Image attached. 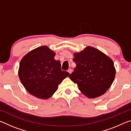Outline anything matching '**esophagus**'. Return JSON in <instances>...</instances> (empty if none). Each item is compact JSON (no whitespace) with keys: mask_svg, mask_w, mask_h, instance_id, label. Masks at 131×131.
<instances>
[{"mask_svg":"<svg viewBox=\"0 0 131 131\" xmlns=\"http://www.w3.org/2000/svg\"><path fill=\"white\" fill-rule=\"evenodd\" d=\"M68 72L69 73V74H71V73H72V70L71 69H69L68 70Z\"/></svg>","mask_w":131,"mask_h":131,"instance_id":"esophagus-1","label":"esophagus"}]
</instances>
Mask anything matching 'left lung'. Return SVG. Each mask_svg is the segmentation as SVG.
<instances>
[{
  "mask_svg": "<svg viewBox=\"0 0 131 131\" xmlns=\"http://www.w3.org/2000/svg\"><path fill=\"white\" fill-rule=\"evenodd\" d=\"M74 57L76 67L69 76L71 80L77 84L79 90L89 98L105 94L112 85L116 74L112 59L92 47L75 53Z\"/></svg>",
  "mask_w": 131,
  "mask_h": 131,
  "instance_id": "left-lung-1",
  "label": "left lung"
}]
</instances>
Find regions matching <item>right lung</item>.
<instances>
[{
  "mask_svg": "<svg viewBox=\"0 0 131 131\" xmlns=\"http://www.w3.org/2000/svg\"><path fill=\"white\" fill-rule=\"evenodd\" d=\"M55 54L46 46L31 51L19 63L18 75L24 87L34 96L48 99L56 91L58 85L70 74L61 70Z\"/></svg>",
  "mask_w": 131,
  "mask_h": 131,
  "instance_id": "obj_1",
  "label": "right lung"
}]
</instances>
